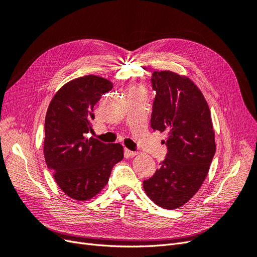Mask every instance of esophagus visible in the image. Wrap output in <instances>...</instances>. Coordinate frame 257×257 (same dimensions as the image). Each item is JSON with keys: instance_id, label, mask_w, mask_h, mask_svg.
I'll return each instance as SVG.
<instances>
[{"instance_id": "34e87169", "label": "esophagus", "mask_w": 257, "mask_h": 257, "mask_svg": "<svg viewBox=\"0 0 257 257\" xmlns=\"http://www.w3.org/2000/svg\"><path fill=\"white\" fill-rule=\"evenodd\" d=\"M125 153L128 155V157H131V158H134V157H136V155L138 154L137 152H135V151H131V150H128V149H126V150H125Z\"/></svg>"}]
</instances>
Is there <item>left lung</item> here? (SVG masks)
<instances>
[{"instance_id":"1","label":"left lung","mask_w":257,"mask_h":257,"mask_svg":"<svg viewBox=\"0 0 257 257\" xmlns=\"http://www.w3.org/2000/svg\"><path fill=\"white\" fill-rule=\"evenodd\" d=\"M157 92L151 127L166 133V159L144 190L158 206L173 210L195 195L215 153L211 112L203 93L189 77L170 71L152 74Z\"/></svg>"}]
</instances>
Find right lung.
Segmentation results:
<instances>
[{
  "instance_id": "obj_1",
  "label": "right lung",
  "mask_w": 257,
  "mask_h": 257,
  "mask_svg": "<svg viewBox=\"0 0 257 257\" xmlns=\"http://www.w3.org/2000/svg\"><path fill=\"white\" fill-rule=\"evenodd\" d=\"M112 87L95 75L73 79L57 91L46 113V164L59 188L75 200H89L102 192L113 165L124 157L122 145L87 135L93 131V107Z\"/></svg>"
}]
</instances>
